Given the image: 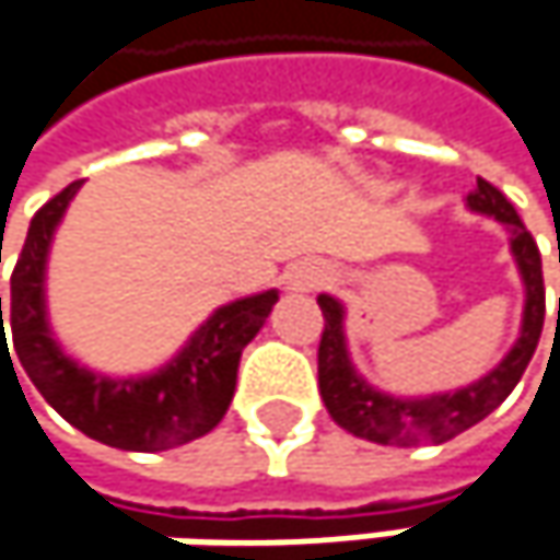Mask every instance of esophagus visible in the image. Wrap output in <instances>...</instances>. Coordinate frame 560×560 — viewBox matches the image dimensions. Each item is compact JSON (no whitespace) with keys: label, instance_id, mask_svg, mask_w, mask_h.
Returning <instances> with one entry per match:
<instances>
[{"label":"esophagus","instance_id":"esophagus-1","mask_svg":"<svg viewBox=\"0 0 560 560\" xmlns=\"http://www.w3.org/2000/svg\"><path fill=\"white\" fill-rule=\"evenodd\" d=\"M324 279H327L324 266H314V262H301V266H294V269H291V276H288V284H291L294 291H311V288H317V284H320Z\"/></svg>","mask_w":560,"mask_h":560}]
</instances>
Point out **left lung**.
<instances>
[{
    "label": "left lung",
    "mask_w": 560,
    "mask_h": 560,
    "mask_svg": "<svg viewBox=\"0 0 560 560\" xmlns=\"http://www.w3.org/2000/svg\"><path fill=\"white\" fill-rule=\"evenodd\" d=\"M468 211L493 218L510 233V253L516 259L520 279L526 288L523 304V327L513 349L478 382L427 394V397H397L382 387L369 384L352 365L349 346H346V307L332 298L320 294L317 304L324 311V336L317 349V382L320 397L330 410V417L346 432L378 442V445H442L455 439L458 432L471 430L487 413H493L510 390L520 384L529 359H533L541 324H545V284H541V256L535 246L533 233L520 221L516 208L506 201L500 188L478 178V185L465 198ZM560 320V311H558Z\"/></svg>",
    "instance_id": "left-lung-1"
}]
</instances>
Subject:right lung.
I'll return each instance as SVG.
<instances>
[{
    "label": "right lung",
    "mask_w": 560,
    "mask_h": 560,
    "mask_svg": "<svg viewBox=\"0 0 560 560\" xmlns=\"http://www.w3.org/2000/svg\"><path fill=\"white\" fill-rule=\"evenodd\" d=\"M79 185L82 182L67 185L31 218L12 272L15 355L40 397L89 439L125 452H163L185 445L224 420L236 387L240 355L262 330L279 291L269 288L218 307L176 355L150 375L112 378L79 365L57 342L47 317V256Z\"/></svg>",
    "instance_id": "right-lung-1"
}]
</instances>
